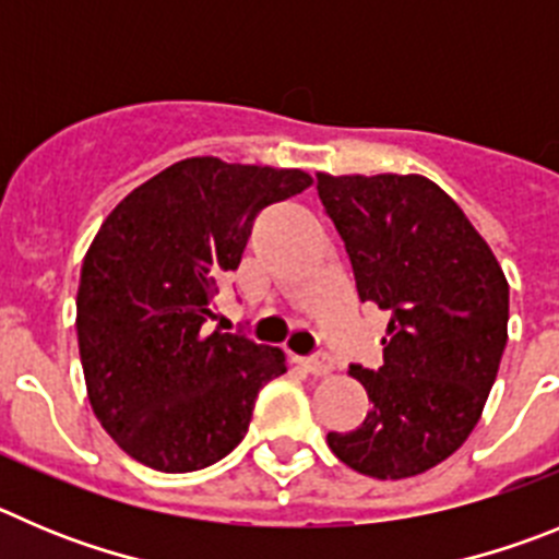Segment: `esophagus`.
Masks as SVG:
<instances>
[{"label": "esophagus", "mask_w": 559, "mask_h": 559, "mask_svg": "<svg viewBox=\"0 0 559 559\" xmlns=\"http://www.w3.org/2000/svg\"><path fill=\"white\" fill-rule=\"evenodd\" d=\"M300 365H304L311 376H329L331 370H334V359H331L329 354L306 356V359H300Z\"/></svg>", "instance_id": "1"}]
</instances>
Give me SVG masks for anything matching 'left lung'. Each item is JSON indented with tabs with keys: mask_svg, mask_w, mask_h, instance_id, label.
Segmentation results:
<instances>
[{
	"mask_svg": "<svg viewBox=\"0 0 559 559\" xmlns=\"http://www.w3.org/2000/svg\"><path fill=\"white\" fill-rule=\"evenodd\" d=\"M356 292L390 311L384 365L350 367L370 399L354 431H329L336 460L373 479H406L449 460L479 424L499 373L510 286L490 245L424 175H325Z\"/></svg>",
	"mask_w": 559,
	"mask_h": 559,
	"instance_id": "1",
	"label": "left lung"
}]
</instances>
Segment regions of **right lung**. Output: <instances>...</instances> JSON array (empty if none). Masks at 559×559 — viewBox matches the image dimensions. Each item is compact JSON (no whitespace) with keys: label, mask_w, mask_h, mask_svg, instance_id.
Returning <instances> with one entry per match:
<instances>
[{"label":"right lung","mask_w":559,"mask_h":559,"mask_svg":"<svg viewBox=\"0 0 559 559\" xmlns=\"http://www.w3.org/2000/svg\"><path fill=\"white\" fill-rule=\"evenodd\" d=\"M311 186L304 169L186 158L105 217L83 259L78 342L88 401L124 454L164 474L214 465L242 442L284 350L209 331L217 281L253 219Z\"/></svg>","instance_id":"add662e5"}]
</instances>
